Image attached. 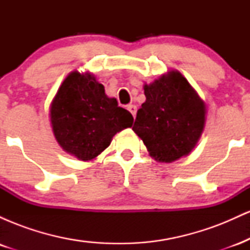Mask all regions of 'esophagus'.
Here are the masks:
<instances>
[{
    "instance_id": "1",
    "label": "esophagus",
    "mask_w": 250,
    "mask_h": 250,
    "mask_svg": "<svg viewBox=\"0 0 250 250\" xmlns=\"http://www.w3.org/2000/svg\"><path fill=\"white\" fill-rule=\"evenodd\" d=\"M127 109H128L129 111H130L131 115H133L134 117L136 116V110H137L136 105H134V104H129V105H127Z\"/></svg>"
}]
</instances>
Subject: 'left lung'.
Returning <instances> with one entry per match:
<instances>
[{
	"mask_svg": "<svg viewBox=\"0 0 250 250\" xmlns=\"http://www.w3.org/2000/svg\"><path fill=\"white\" fill-rule=\"evenodd\" d=\"M146 102L133 130L159 162H174L193 150L206 123V104L177 70L143 85Z\"/></svg>",
	"mask_w": 250,
	"mask_h": 250,
	"instance_id": "obj_1",
	"label": "left lung"
}]
</instances>
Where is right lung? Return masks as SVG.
I'll list each match as a JSON object with an SVG mask.
<instances>
[{
  "instance_id": "1",
  "label": "right lung",
  "mask_w": 250,
  "mask_h": 250,
  "mask_svg": "<svg viewBox=\"0 0 250 250\" xmlns=\"http://www.w3.org/2000/svg\"><path fill=\"white\" fill-rule=\"evenodd\" d=\"M50 122L63 150L91 161L109 147L116 133L133 125V115L108 97L90 73L71 71L50 104Z\"/></svg>"
}]
</instances>
